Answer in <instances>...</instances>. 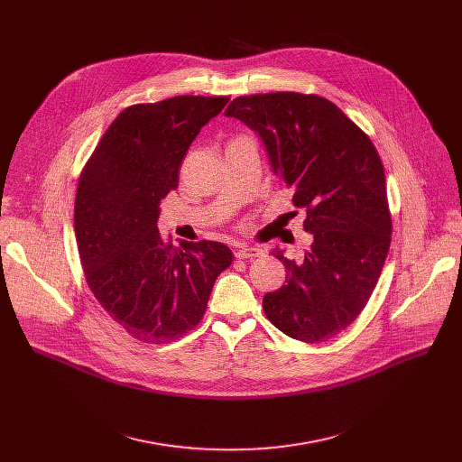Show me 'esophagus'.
Wrapping results in <instances>:
<instances>
[{
	"label": "esophagus",
	"instance_id": "obj_1",
	"mask_svg": "<svg viewBox=\"0 0 462 462\" xmlns=\"http://www.w3.org/2000/svg\"><path fill=\"white\" fill-rule=\"evenodd\" d=\"M234 254L237 259H255V257L263 255V250L257 246H239V248H236Z\"/></svg>",
	"mask_w": 462,
	"mask_h": 462
}]
</instances>
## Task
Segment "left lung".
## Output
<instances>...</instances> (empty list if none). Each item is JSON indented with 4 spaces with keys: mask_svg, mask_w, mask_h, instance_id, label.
Here are the masks:
<instances>
[{
    "mask_svg": "<svg viewBox=\"0 0 462 462\" xmlns=\"http://www.w3.org/2000/svg\"><path fill=\"white\" fill-rule=\"evenodd\" d=\"M225 115L257 131L312 236L301 261L273 250L287 285L265 294L263 310L294 340L335 338L367 305L391 243L380 155L337 104L318 95L237 97Z\"/></svg>",
    "mask_w": 462,
    "mask_h": 462,
    "instance_id": "obj_1",
    "label": "left lung"
}]
</instances>
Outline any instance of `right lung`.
I'll return each mask as SVG.
<instances>
[{"mask_svg":"<svg viewBox=\"0 0 462 462\" xmlns=\"http://www.w3.org/2000/svg\"><path fill=\"white\" fill-rule=\"evenodd\" d=\"M230 97L182 95L125 107L88 159L77 188L75 236L86 282L135 340L170 344L199 323L232 252L217 241L173 246L157 228L180 162Z\"/></svg>","mask_w":462,"mask_h":462,"instance_id":"1","label":"right lung"}]
</instances>
